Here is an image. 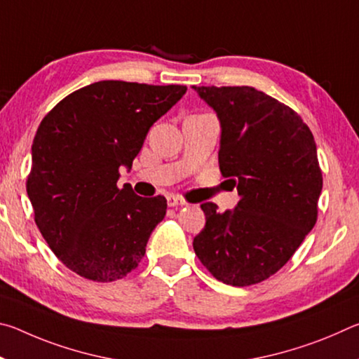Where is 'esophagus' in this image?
<instances>
[{"mask_svg":"<svg viewBox=\"0 0 359 359\" xmlns=\"http://www.w3.org/2000/svg\"><path fill=\"white\" fill-rule=\"evenodd\" d=\"M169 208H177V205H185L187 201L182 196H175V194H169L166 198Z\"/></svg>","mask_w":359,"mask_h":359,"instance_id":"1","label":"esophagus"}]
</instances>
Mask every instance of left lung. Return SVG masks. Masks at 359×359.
I'll use <instances>...</instances> for the list:
<instances>
[{"label": "left lung", "mask_w": 359, "mask_h": 359, "mask_svg": "<svg viewBox=\"0 0 359 359\" xmlns=\"http://www.w3.org/2000/svg\"><path fill=\"white\" fill-rule=\"evenodd\" d=\"M193 88L218 115L220 172L241 196L223 214L201 204L205 226L193 248L217 280L248 287L282 269L317 222V144L293 109L257 88Z\"/></svg>", "instance_id": "obj_1"}]
</instances>
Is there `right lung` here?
Returning a JSON list of instances; mask_svg holds the SVG:
<instances>
[{
  "instance_id": "add662e5",
  "label": "right lung",
  "mask_w": 359,
  "mask_h": 359,
  "mask_svg": "<svg viewBox=\"0 0 359 359\" xmlns=\"http://www.w3.org/2000/svg\"><path fill=\"white\" fill-rule=\"evenodd\" d=\"M185 92V85L101 81L42 118L27 193L42 238L72 272L114 282L141 263L168 204L137 196L128 184L118 188V169L131 168L150 126Z\"/></svg>"
}]
</instances>
